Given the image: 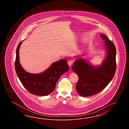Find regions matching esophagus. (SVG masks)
Instances as JSON below:
<instances>
[{
    "label": "esophagus",
    "mask_w": 129,
    "mask_h": 129,
    "mask_svg": "<svg viewBox=\"0 0 129 129\" xmlns=\"http://www.w3.org/2000/svg\"><path fill=\"white\" fill-rule=\"evenodd\" d=\"M73 63V59H69L68 61V64L69 66H71V65Z\"/></svg>",
    "instance_id": "esophagus-1"
}]
</instances>
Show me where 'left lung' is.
Returning a JSON list of instances; mask_svg holds the SVG:
<instances>
[{
  "label": "left lung",
  "mask_w": 129,
  "mask_h": 129,
  "mask_svg": "<svg viewBox=\"0 0 129 129\" xmlns=\"http://www.w3.org/2000/svg\"><path fill=\"white\" fill-rule=\"evenodd\" d=\"M104 41L106 57L100 66H93L83 58L74 62L72 69L78 75L76 90L81 96L88 97L104 89L112 79L116 69V48L107 36L100 34Z\"/></svg>",
  "instance_id": "1"
}]
</instances>
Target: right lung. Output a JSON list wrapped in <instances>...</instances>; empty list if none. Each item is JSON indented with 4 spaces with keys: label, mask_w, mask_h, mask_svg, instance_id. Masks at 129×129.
I'll return each instance as SVG.
<instances>
[{
    "label": "right lung",
    "mask_w": 129,
    "mask_h": 129,
    "mask_svg": "<svg viewBox=\"0 0 129 129\" xmlns=\"http://www.w3.org/2000/svg\"><path fill=\"white\" fill-rule=\"evenodd\" d=\"M22 43V41L20 42L16 50L15 67L17 75L22 84L30 93L38 96L48 95L54 90L61 76L68 71L67 61L62 59L54 62L46 71L39 74L27 72L20 63L19 52Z\"/></svg>",
    "instance_id": "obj_1"
}]
</instances>
